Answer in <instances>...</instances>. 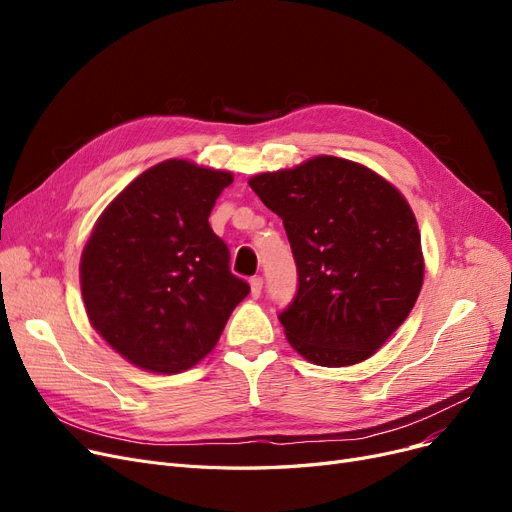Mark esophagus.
<instances>
[{
    "mask_svg": "<svg viewBox=\"0 0 512 512\" xmlns=\"http://www.w3.org/2000/svg\"><path fill=\"white\" fill-rule=\"evenodd\" d=\"M261 288H263V278H253L251 280V297L253 299H259L261 297Z\"/></svg>",
    "mask_w": 512,
    "mask_h": 512,
    "instance_id": "34e87169",
    "label": "esophagus"
}]
</instances>
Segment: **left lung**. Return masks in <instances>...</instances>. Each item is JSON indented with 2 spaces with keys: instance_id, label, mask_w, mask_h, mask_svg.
I'll use <instances>...</instances> for the list:
<instances>
[{
  "instance_id": "8db88e82",
  "label": "left lung",
  "mask_w": 512,
  "mask_h": 512,
  "mask_svg": "<svg viewBox=\"0 0 512 512\" xmlns=\"http://www.w3.org/2000/svg\"><path fill=\"white\" fill-rule=\"evenodd\" d=\"M249 186L280 215L299 288L278 315L294 351L321 367L369 359L402 326L423 286L407 199L373 170L319 155Z\"/></svg>"
}]
</instances>
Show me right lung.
I'll use <instances>...</instances> for the list:
<instances>
[{"mask_svg": "<svg viewBox=\"0 0 512 512\" xmlns=\"http://www.w3.org/2000/svg\"><path fill=\"white\" fill-rule=\"evenodd\" d=\"M230 172L166 159L105 207L80 257L91 326L126 361L180 373L218 344L249 284L209 226Z\"/></svg>", "mask_w": 512, "mask_h": 512, "instance_id": "1", "label": "right lung"}]
</instances>
